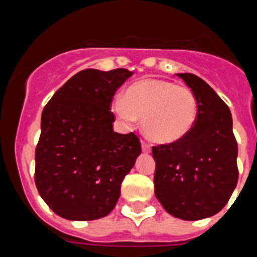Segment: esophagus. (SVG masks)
Instances as JSON below:
<instances>
[{
    "label": "esophagus",
    "instance_id": "esophagus-1",
    "mask_svg": "<svg viewBox=\"0 0 257 257\" xmlns=\"http://www.w3.org/2000/svg\"><path fill=\"white\" fill-rule=\"evenodd\" d=\"M142 150H143L144 152H150V151H151V146H150L147 142L142 141Z\"/></svg>",
    "mask_w": 257,
    "mask_h": 257
}]
</instances>
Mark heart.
Here are the masks:
<instances>
[{
	"label": "heart",
	"instance_id": "heart-1",
	"mask_svg": "<svg viewBox=\"0 0 257 257\" xmlns=\"http://www.w3.org/2000/svg\"><path fill=\"white\" fill-rule=\"evenodd\" d=\"M113 111L122 122L142 119L144 134L158 143L185 138L198 118V99L189 88L162 78H144L114 99Z\"/></svg>",
	"mask_w": 257,
	"mask_h": 257
}]
</instances>
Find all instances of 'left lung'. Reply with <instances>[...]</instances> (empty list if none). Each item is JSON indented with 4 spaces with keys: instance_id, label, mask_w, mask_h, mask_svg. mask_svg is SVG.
I'll list each match as a JSON object with an SVG mask.
<instances>
[{
    "instance_id": "8db88e82",
    "label": "left lung",
    "mask_w": 257,
    "mask_h": 257,
    "mask_svg": "<svg viewBox=\"0 0 257 257\" xmlns=\"http://www.w3.org/2000/svg\"><path fill=\"white\" fill-rule=\"evenodd\" d=\"M198 99V118L181 141L152 147L155 196L173 217L198 220L223 209L238 184V143L228 106L198 76L179 73Z\"/></svg>"
}]
</instances>
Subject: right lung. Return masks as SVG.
<instances>
[{
  "instance_id": "1",
  "label": "right lung",
  "mask_w": 257,
  "mask_h": 257,
  "mask_svg": "<svg viewBox=\"0 0 257 257\" xmlns=\"http://www.w3.org/2000/svg\"><path fill=\"white\" fill-rule=\"evenodd\" d=\"M133 72L84 69L44 106L35 148V184L44 202L69 220L106 217L141 155L134 133L113 131L110 103Z\"/></svg>"
}]
</instances>
